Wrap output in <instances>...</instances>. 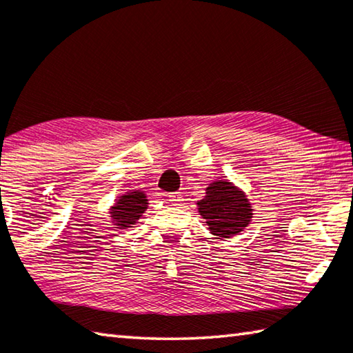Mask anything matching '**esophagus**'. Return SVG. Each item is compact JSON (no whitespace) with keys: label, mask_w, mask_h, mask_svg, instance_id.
<instances>
[{"label":"esophagus","mask_w":353,"mask_h":353,"mask_svg":"<svg viewBox=\"0 0 353 353\" xmlns=\"http://www.w3.org/2000/svg\"><path fill=\"white\" fill-rule=\"evenodd\" d=\"M168 201H170V204H172V205H179V204H182L183 196H182V193H170Z\"/></svg>","instance_id":"esophagus-1"}]
</instances>
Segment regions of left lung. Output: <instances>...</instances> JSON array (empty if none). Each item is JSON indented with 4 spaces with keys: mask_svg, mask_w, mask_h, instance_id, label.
<instances>
[{
    "mask_svg": "<svg viewBox=\"0 0 353 353\" xmlns=\"http://www.w3.org/2000/svg\"><path fill=\"white\" fill-rule=\"evenodd\" d=\"M198 210L205 219L210 234L221 240L243 232L252 221L254 208L246 193L229 181H213L205 188Z\"/></svg>",
    "mask_w": 353,
    "mask_h": 353,
    "instance_id": "8db88e82",
    "label": "left lung"
}]
</instances>
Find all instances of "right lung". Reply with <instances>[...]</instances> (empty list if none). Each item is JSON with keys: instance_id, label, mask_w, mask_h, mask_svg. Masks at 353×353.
Wrapping results in <instances>:
<instances>
[{"instance_id": "add662e5", "label": "right lung", "mask_w": 353, "mask_h": 353, "mask_svg": "<svg viewBox=\"0 0 353 353\" xmlns=\"http://www.w3.org/2000/svg\"><path fill=\"white\" fill-rule=\"evenodd\" d=\"M148 196L143 190H130L110 207V221L115 229H129L139 221L148 208Z\"/></svg>"}]
</instances>
